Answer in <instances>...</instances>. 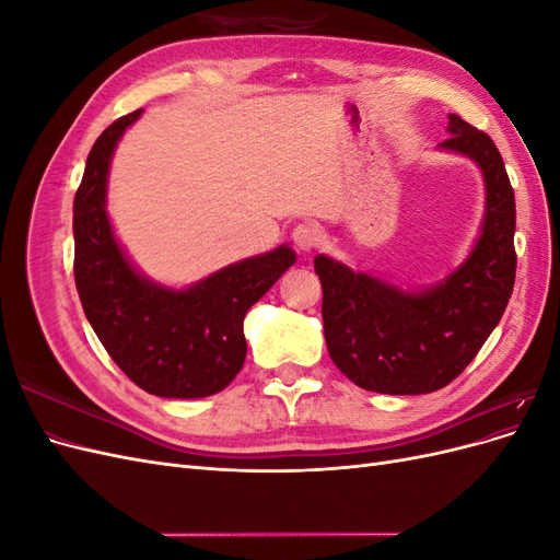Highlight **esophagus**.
Listing matches in <instances>:
<instances>
[{"label":"esophagus","mask_w":560,"mask_h":560,"mask_svg":"<svg viewBox=\"0 0 560 560\" xmlns=\"http://www.w3.org/2000/svg\"><path fill=\"white\" fill-rule=\"evenodd\" d=\"M292 241L301 252H311L319 243V231L313 224H299L292 233Z\"/></svg>","instance_id":"obj_1"}]
</instances>
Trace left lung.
I'll list each match as a JSON object with an SVG mask.
<instances>
[{
  "label": "left lung",
  "instance_id": "8db88e82",
  "mask_svg": "<svg viewBox=\"0 0 560 560\" xmlns=\"http://www.w3.org/2000/svg\"><path fill=\"white\" fill-rule=\"evenodd\" d=\"M436 149L479 165L483 222L467 259L430 287L404 290L385 278L315 257L331 362L364 389L428 395L477 358L510 303L516 278V202L495 142L448 114Z\"/></svg>",
  "mask_w": 560,
  "mask_h": 560
}]
</instances>
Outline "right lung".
I'll return each instance as SVG.
<instances>
[{
    "instance_id": "add662e5",
    "label": "right lung",
    "mask_w": 560,
    "mask_h": 560,
    "mask_svg": "<svg viewBox=\"0 0 560 560\" xmlns=\"http://www.w3.org/2000/svg\"><path fill=\"white\" fill-rule=\"evenodd\" d=\"M142 109L95 140L74 196V280L100 343L144 393L165 399L217 395L243 369V319L296 261L290 245L214 270L189 287L147 278L118 243L107 212L116 144Z\"/></svg>"
}]
</instances>
